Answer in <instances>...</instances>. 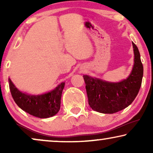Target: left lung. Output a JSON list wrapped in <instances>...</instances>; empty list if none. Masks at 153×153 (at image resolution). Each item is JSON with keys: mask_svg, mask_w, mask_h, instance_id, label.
I'll list each match as a JSON object with an SVG mask.
<instances>
[{"mask_svg": "<svg viewBox=\"0 0 153 153\" xmlns=\"http://www.w3.org/2000/svg\"><path fill=\"white\" fill-rule=\"evenodd\" d=\"M134 64L128 78L119 83H109L83 75L88 104L102 114H114L132 103L141 85L143 67L137 45L132 42Z\"/></svg>", "mask_w": 153, "mask_h": 153, "instance_id": "1", "label": "left lung"}]
</instances>
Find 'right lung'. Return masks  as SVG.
Listing matches in <instances>:
<instances>
[{
	"label": "right lung",
	"instance_id": "1",
	"mask_svg": "<svg viewBox=\"0 0 153 153\" xmlns=\"http://www.w3.org/2000/svg\"><path fill=\"white\" fill-rule=\"evenodd\" d=\"M9 85L15 103L28 114L39 118H47L59 111L64 82L52 91L41 95H29L22 93L14 86L10 79Z\"/></svg>",
	"mask_w": 153,
	"mask_h": 153
}]
</instances>
